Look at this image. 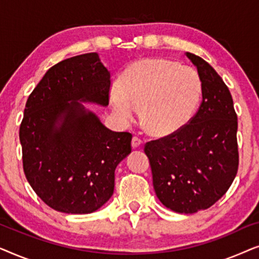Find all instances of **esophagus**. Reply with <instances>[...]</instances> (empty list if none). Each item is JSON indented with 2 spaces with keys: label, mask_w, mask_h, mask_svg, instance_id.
I'll use <instances>...</instances> for the list:
<instances>
[{
  "label": "esophagus",
  "mask_w": 259,
  "mask_h": 259,
  "mask_svg": "<svg viewBox=\"0 0 259 259\" xmlns=\"http://www.w3.org/2000/svg\"><path fill=\"white\" fill-rule=\"evenodd\" d=\"M141 144H143V141H141V139H139V138H138V137H133V139H132V148L140 147Z\"/></svg>",
  "instance_id": "1"
}]
</instances>
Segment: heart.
<instances>
[{"label":"heart","instance_id":"obj_1","mask_svg":"<svg viewBox=\"0 0 259 259\" xmlns=\"http://www.w3.org/2000/svg\"><path fill=\"white\" fill-rule=\"evenodd\" d=\"M109 105L123 123L140 108L141 122L152 136L168 137L183 130L199 106L203 82L196 70L160 58L134 61L120 75Z\"/></svg>","mask_w":259,"mask_h":259}]
</instances>
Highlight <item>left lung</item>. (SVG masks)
I'll use <instances>...</instances> for the list:
<instances>
[{
	"label": "left lung",
	"instance_id": "left-lung-1",
	"mask_svg": "<svg viewBox=\"0 0 259 259\" xmlns=\"http://www.w3.org/2000/svg\"><path fill=\"white\" fill-rule=\"evenodd\" d=\"M203 82V101L189 125L145 146L158 199L178 213L206 210L224 196L238 169L237 114L229 88L199 56L186 53Z\"/></svg>",
	"mask_w": 259,
	"mask_h": 259
}]
</instances>
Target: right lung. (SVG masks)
Returning <instances> with one entry per match:
<instances>
[{"label":"right lung","instance_id":"add662e5","mask_svg":"<svg viewBox=\"0 0 259 259\" xmlns=\"http://www.w3.org/2000/svg\"><path fill=\"white\" fill-rule=\"evenodd\" d=\"M111 74L98 53L47 70L28 98L20 126L23 171L56 211L86 214L107 203L116 166L131 153L132 134L113 132L83 104L108 106Z\"/></svg>","mask_w":259,"mask_h":259}]
</instances>
